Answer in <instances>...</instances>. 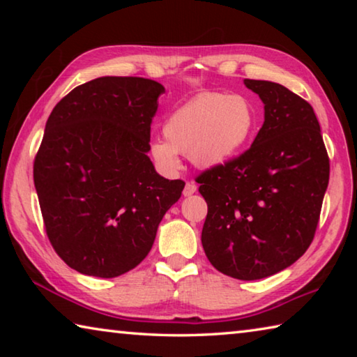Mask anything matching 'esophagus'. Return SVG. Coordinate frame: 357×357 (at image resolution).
<instances>
[{
    "label": "esophagus",
    "mask_w": 357,
    "mask_h": 357,
    "mask_svg": "<svg viewBox=\"0 0 357 357\" xmlns=\"http://www.w3.org/2000/svg\"><path fill=\"white\" fill-rule=\"evenodd\" d=\"M195 192H197V184L192 183V181H187L184 190H183V195H184V197H190V195H193V193H195Z\"/></svg>",
    "instance_id": "esophagus-1"
}]
</instances>
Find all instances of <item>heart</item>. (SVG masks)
<instances>
[{
    "label": "heart",
    "instance_id": "heart-1",
    "mask_svg": "<svg viewBox=\"0 0 357 357\" xmlns=\"http://www.w3.org/2000/svg\"><path fill=\"white\" fill-rule=\"evenodd\" d=\"M257 119L255 107L243 94L203 93L168 114L165 138H155L149 154L167 172L178 170L179 154L200 168L220 167L249 144Z\"/></svg>",
    "mask_w": 357,
    "mask_h": 357
}]
</instances>
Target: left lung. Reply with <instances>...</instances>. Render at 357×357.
Returning a JSON list of instances; mask_svg holds the SVG:
<instances>
[{
	"label": "left lung",
	"instance_id": "left-lung-1",
	"mask_svg": "<svg viewBox=\"0 0 357 357\" xmlns=\"http://www.w3.org/2000/svg\"><path fill=\"white\" fill-rule=\"evenodd\" d=\"M264 104L252 146L197 183L208 203L202 244L239 280L280 273L309 249L329 183V155L309 102L279 83L245 78Z\"/></svg>",
	"mask_w": 357,
	"mask_h": 357
}]
</instances>
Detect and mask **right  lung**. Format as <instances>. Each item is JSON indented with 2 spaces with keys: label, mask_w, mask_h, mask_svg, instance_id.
Listing matches in <instances>:
<instances>
[{
  "label": "right lung",
  "mask_w": 357,
  "mask_h": 357,
  "mask_svg": "<svg viewBox=\"0 0 357 357\" xmlns=\"http://www.w3.org/2000/svg\"><path fill=\"white\" fill-rule=\"evenodd\" d=\"M160 83L100 77L72 89L45 124L33 176L48 241L78 273L112 279L140 264L185 183L157 174L151 123Z\"/></svg>",
  "instance_id": "obj_1"
}]
</instances>
